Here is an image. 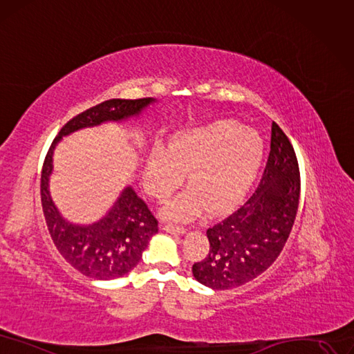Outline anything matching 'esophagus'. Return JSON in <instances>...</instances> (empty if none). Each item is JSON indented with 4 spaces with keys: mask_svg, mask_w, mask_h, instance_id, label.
Here are the masks:
<instances>
[{
    "mask_svg": "<svg viewBox=\"0 0 354 354\" xmlns=\"http://www.w3.org/2000/svg\"><path fill=\"white\" fill-rule=\"evenodd\" d=\"M162 229H163L165 232H167V233H174V234H180V233L185 232L184 227L178 226V225H163Z\"/></svg>",
    "mask_w": 354,
    "mask_h": 354,
    "instance_id": "34e87169",
    "label": "esophagus"
}]
</instances>
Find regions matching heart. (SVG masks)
<instances>
[{
	"label": "heart",
	"mask_w": 354,
	"mask_h": 354,
	"mask_svg": "<svg viewBox=\"0 0 354 354\" xmlns=\"http://www.w3.org/2000/svg\"><path fill=\"white\" fill-rule=\"evenodd\" d=\"M264 157V141L255 129L217 121L174 136L169 149L156 146L144 163V185L166 200L188 174L189 189L169 201L163 214L191 220L205 208L210 214L236 205L251 187Z\"/></svg>",
	"instance_id": "b5f03b06"
}]
</instances>
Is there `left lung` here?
<instances>
[{"label":"left lung","instance_id":"1","mask_svg":"<svg viewBox=\"0 0 354 354\" xmlns=\"http://www.w3.org/2000/svg\"><path fill=\"white\" fill-rule=\"evenodd\" d=\"M300 197L296 153L272 122L268 160L259 185L234 212L207 229L210 250L192 274L214 290L239 287L277 259L292 232Z\"/></svg>","mask_w":354,"mask_h":354}]
</instances>
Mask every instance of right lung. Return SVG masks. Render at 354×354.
<instances>
[{"label": "right lung", "instance_id": "obj_1", "mask_svg": "<svg viewBox=\"0 0 354 354\" xmlns=\"http://www.w3.org/2000/svg\"><path fill=\"white\" fill-rule=\"evenodd\" d=\"M153 100L151 97L104 100L71 118L61 128L46 153L41 176V198L46 226L59 254L87 277L112 280L128 274L140 263L142 251L153 234L159 232V221L131 187L124 189L108 216L97 223L78 226L65 221L49 195L52 154L62 136L84 127L99 125L103 121H120L138 115Z\"/></svg>", "mask_w": 354, "mask_h": 354}]
</instances>
